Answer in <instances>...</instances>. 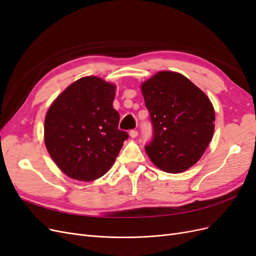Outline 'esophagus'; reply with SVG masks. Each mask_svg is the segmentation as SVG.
Listing matches in <instances>:
<instances>
[{"label":"esophagus","mask_w":256,"mask_h":256,"mask_svg":"<svg viewBox=\"0 0 256 256\" xmlns=\"http://www.w3.org/2000/svg\"><path fill=\"white\" fill-rule=\"evenodd\" d=\"M129 136H130V138H136L138 136V131L136 130H131L129 132Z\"/></svg>","instance_id":"obj_1"}]
</instances>
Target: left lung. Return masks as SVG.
I'll return each instance as SVG.
<instances>
[{
    "label": "left lung",
    "instance_id": "left-lung-1",
    "mask_svg": "<svg viewBox=\"0 0 256 256\" xmlns=\"http://www.w3.org/2000/svg\"><path fill=\"white\" fill-rule=\"evenodd\" d=\"M141 90L154 134L146 154L164 172L186 171L203 156L212 138V104L188 78L173 72H157Z\"/></svg>",
    "mask_w": 256,
    "mask_h": 256
}]
</instances>
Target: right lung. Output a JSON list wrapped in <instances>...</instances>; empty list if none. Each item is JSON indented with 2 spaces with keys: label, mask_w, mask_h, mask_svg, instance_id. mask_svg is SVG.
<instances>
[{
  "label": "right lung",
  "mask_w": 256,
  "mask_h": 256,
  "mask_svg": "<svg viewBox=\"0 0 256 256\" xmlns=\"http://www.w3.org/2000/svg\"><path fill=\"white\" fill-rule=\"evenodd\" d=\"M115 85L84 76L62 92L44 120V144L62 172L76 180L104 176L115 162L126 131L113 108Z\"/></svg>",
  "instance_id": "1"
}]
</instances>
